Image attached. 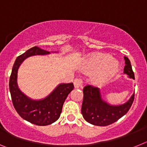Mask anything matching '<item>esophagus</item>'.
<instances>
[{
	"label": "esophagus",
	"mask_w": 147,
	"mask_h": 147,
	"mask_svg": "<svg viewBox=\"0 0 147 147\" xmlns=\"http://www.w3.org/2000/svg\"><path fill=\"white\" fill-rule=\"evenodd\" d=\"M74 85L75 88H82L83 81L81 79L76 78V79L74 80Z\"/></svg>",
	"instance_id": "34e87169"
}]
</instances>
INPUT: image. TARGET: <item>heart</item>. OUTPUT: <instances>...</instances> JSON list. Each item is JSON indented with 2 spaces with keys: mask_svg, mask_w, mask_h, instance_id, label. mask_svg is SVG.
<instances>
[{
  "mask_svg": "<svg viewBox=\"0 0 147 147\" xmlns=\"http://www.w3.org/2000/svg\"><path fill=\"white\" fill-rule=\"evenodd\" d=\"M86 71L89 73H96L93 76V81L96 84H101L108 81L118 71V64L111 60L108 54H96L90 57L87 60Z\"/></svg>",
  "mask_w": 147,
  "mask_h": 147,
  "instance_id": "1",
  "label": "heart"
}]
</instances>
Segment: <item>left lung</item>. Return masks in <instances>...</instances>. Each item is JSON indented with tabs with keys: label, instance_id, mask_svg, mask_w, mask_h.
<instances>
[{
	"label": "left lung",
	"instance_id": "left-lung-1",
	"mask_svg": "<svg viewBox=\"0 0 147 147\" xmlns=\"http://www.w3.org/2000/svg\"><path fill=\"white\" fill-rule=\"evenodd\" d=\"M125 67L124 73L129 78L135 79L134 72L132 69L130 61L124 57ZM82 114L83 118L90 124L96 126H107L113 124L124 116L132 106L135 98V93L127 102L119 106H112L107 104L101 98L99 90L93 85H86L83 88Z\"/></svg>",
	"mask_w": 147,
	"mask_h": 147
}]
</instances>
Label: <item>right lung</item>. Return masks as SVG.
I'll return each instance as SVG.
<instances>
[{"instance_id": "obj_1", "label": "right lung", "mask_w": 147, "mask_h": 147, "mask_svg": "<svg viewBox=\"0 0 147 147\" xmlns=\"http://www.w3.org/2000/svg\"><path fill=\"white\" fill-rule=\"evenodd\" d=\"M49 51L37 46L32 48L18 57L12 67L9 79V90L14 107L20 117L38 126L52 124L60 116L66 98L74 86L73 83L60 84L49 96L40 101H34L20 91L17 84L19 66L26 58L35 54H46Z\"/></svg>"}]
</instances>
